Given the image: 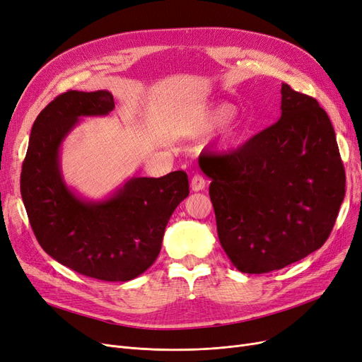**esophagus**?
Returning a JSON list of instances; mask_svg holds the SVG:
<instances>
[{"label": "esophagus", "mask_w": 362, "mask_h": 362, "mask_svg": "<svg viewBox=\"0 0 362 362\" xmlns=\"http://www.w3.org/2000/svg\"><path fill=\"white\" fill-rule=\"evenodd\" d=\"M206 179L202 176V174H194L192 179H191V188L192 191L198 192V191H203L206 188Z\"/></svg>", "instance_id": "34e87169"}]
</instances>
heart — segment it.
<instances>
[{
  "label": "heart",
  "instance_id": "b5f03b06",
  "mask_svg": "<svg viewBox=\"0 0 362 362\" xmlns=\"http://www.w3.org/2000/svg\"><path fill=\"white\" fill-rule=\"evenodd\" d=\"M230 113H231V107H228V105H221V107H218V109H215V110H213V112L210 113V116H209V119H207V122H206V128H207V129H211V128H215V127L221 125L222 122H225V119L230 116ZM238 128H240V124L235 122V120H234V122L228 127V129H226L225 139H226V140L234 139V137L237 136Z\"/></svg>",
  "mask_w": 362,
  "mask_h": 362
}]
</instances>
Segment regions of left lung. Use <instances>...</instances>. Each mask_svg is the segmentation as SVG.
Listing matches in <instances>:
<instances>
[{
  "label": "left lung",
  "mask_w": 362,
  "mask_h": 362,
  "mask_svg": "<svg viewBox=\"0 0 362 362\" xmlns=\"http://www.w3.org/2000/svg\"><path fill=\"white\" fill-rule=\"evenodd\" d=\"M282 116L228 153L199 155L219 242L237 270L297 262L329 237L344 198L336 132L319 103L282 83Z\"/></svg>",
  "instance_id": "left-lung-1"
}]
</instances>
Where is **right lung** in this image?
<instances>
[{
	"label": "right lung",
	"instance_id": "right-lung-1",
	"mask_svg": "<svg viewBox=\"0 0 362 362\" xmlns=\"http://www.w3.org/2000/svg\"><path fill=\"white\" fill-rule=\"evenodd\" d=\"M113 109L109 90H66L49 103L31 129L21 194L37 242L53 259L92 279L128 282L155 262L189 182L179 170L158 179L132 177L98 203L78 198L61 176V143L80 116Z\"/></svg>",
	"mask_w": 362,
	"mask_h": 362
}]
</instances>
